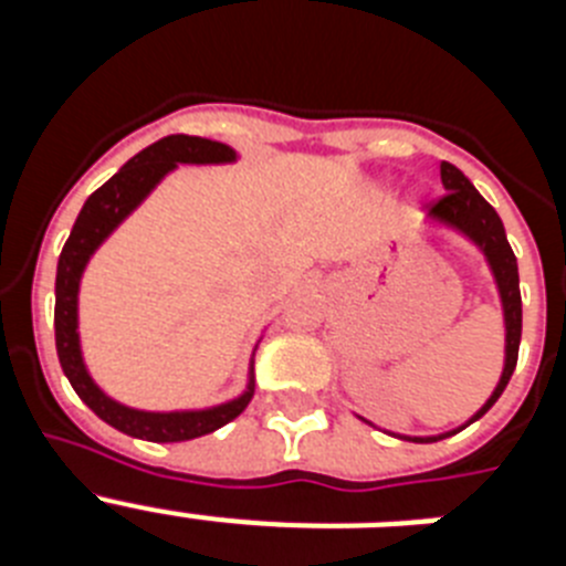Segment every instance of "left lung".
Here are the masks:
<instances>
[{
	"label": "left lung",
	"mask_w": 566,
	"mask_h": 566,
	"mask_svg": "<svg viewBox=\"0 0 566 566\" xmlns=\"http://www.w3.org/2000/svg\"><path fill=\"white\" fill-rule=\"evenodd\" d=\"M442 172V187L444 195L431 207V221L442 223V227L453 229V232L464 234V238L473 243V247L482 249L484 260H488L490 272H493V280H496L499 297H502V312H504V368L502 377H499V385L493 388L488 402L479 408L462 428H468L470 422L482 419L484 413L496 405V399L502 397V391L507 388L510 377L516 371V359H518V343H522V292H518V263L516 254L510 249L507 234H504V223L496 214V209L484 201L479 189L464 178L462 169H457L453 164L442 161L439 167ZM363 419V417H359ZM368 422V419H363ZM371 424V422H368ZM457 428V431H462ZM457 431L437 433V437H399V439H411V442H439L444 437H453ZM397 437V433H394Z\"/></svg>",
	"instance_id": "left-lung-1"
}]
</instances>
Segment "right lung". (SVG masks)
I'll use <instances>...</instances> for the list:
<instances>
[{"mask_svg":"<svg viewBox=\"0 0 566 566\" xmlns=\"http://www.w3.org/2000/svg\"><path fill=\"white\" fill-rule=\"evenodd\" d=\"M238 158L232 147L221 142H209L198 135H167L161 142L149 144L138 155H133L104 187L90 195L78 212L76 223L70 229V238L59 254L56 266V354L62 363L64 377L70 379L73 391L78 394L90 411L113 424L115 431L127 433L147 442H187L203 433H212L232 422L247 411L254 397V359L249 363L247 391L229 402L198 408V411H138L129 405L115 402L102 391L96 379L90 377L82 357V339H78V286L87 269L90 258L96 254L104 240L122 227L124 218L142 207V201L164 181V175L172 172L178 164H232Z\"/></svg>","mask_w":566,"mask_h":566,"instance_id":"1","label":"right lung"}]
</instances>
